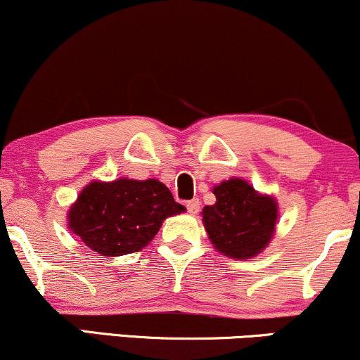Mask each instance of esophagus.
Here are the masks:
<instances>
[{"label": "esophagus", "mask_w": 360, "mask_h": 360, "mask_svg": "<svg viewBox=\"0 0 360 360\" xmlns=\"http://www.w3.org/2000/svg\"><path fill=\"white\" fill-rule=\"evenodd\" d=\"M187 210L190 215H195L198 210H200V202H198V198H193V200L187 202Z\"/></svg>", "instance_id": "obj_1"}]
</instances>
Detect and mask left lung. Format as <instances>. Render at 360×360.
I'll return each instance as SVG.
<instances>
[{
    "mask_svg": "<svg viewBox=\"0 0 360 360\" xmlns=\"http://www.w3.org/2000/svg\"><path fill=\"white\" fill-rule=\"evenodd\" d=\"M214 205L202 209V222L215 251L232 259H251L271 243L278 202L239 176L214 185Z\"/></svg>",
    "mask_w": 360,
    "mask_h": 360,
    "instance_id": "left-lung-1",
    "label": "left lung"
}]
</instances>
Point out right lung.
<instances>
[{
	"instance_id": "1",
	"label": "right lung",
	"mask_w": 360,
	"mask_h": 360,
	"mask_svg": "<svg viewBox=\"0 0 360 360\" xmlns=\"http://www.w3.org/2000/svg\"><path fill=\"white\" fill-rule=\"evenodd\" d=\"M181 212L185 207L156 179L92 180L69 207L67 227L97 255L116 257L141 251L165 219Z\"/></svg>"
}]
</instances>
